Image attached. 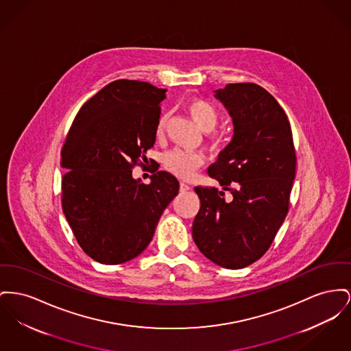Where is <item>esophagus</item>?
Instances as JSON below:
<instances>
[{"mask_svg": "<svg viewBox=\"0 0 351 351\" xmlns=\"http://www.w3.org/2000/svg\"><path fill=\"white\" fill-rule=\"evenodd\" d=\"M189 189H191V186H188V184L183 183V182L180 183V191H182V192H186V191H189Z\"/></svg>", "mask_w": 351, "mask_h": 351, "instance_id": "34e87169", "label": "esophagus"}]
</instances>
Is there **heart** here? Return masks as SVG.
Returning a JSON list of instances; mask_svg holds the SVG:
<instances>
[{"label":"heart","instance_id":"1","mask_svg":"<svg viewBox=\"0 0 351 351\" xmlns=\"http://www.w3.org/2000/svg\"><path fill=\"white\" fill-rule=\"evenodd\" d=\"M186 110L195 123L197 124L203 131H212L219 122V112L215 106L203 101V99H192L186 104ZM165 117H162L156 123V136L160 138L165 134ZM165 169L172 175L188 179L191 178L204 163V158L199 152L186 151V149H172L167 152L163 159Z\"/></svg>","mask_w":351,"mask_h":351}]
</instances>
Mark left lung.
I'll return each mask as SVG.
<instances>
[{
  "instance_id": "obj_1",
  "label": "left lung",
  "mask_w": 351,
  "mask_h": 351,
  "mask_svg": "<svg viewBox=\"0 0 351 351\" xmlns=\"http://www.w3.org/2000/svg\"><path fill=\"white\" fill-rule=\"evenodd\" d=\"M215 93L232 117L233 138L208 168L223 189L195 188L192 237L212 263L241 269L265 254L282 226L297 158L288 117L265 88L229 83Z\"/></svg>"
}]
</instances>
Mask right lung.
<instances>
[{
	"label": "right lung",
	"instance_id": "right-lung-1",
	"mask_svg": "<svg viewBox=\"0 0 351 351\" xmlns=\"http://www.w3.org/2000/svg\"><path fill=\"white\" fill-rule=\"evenodd\" d=\"M165 91L141 81L108 83L83 104L66 136L63 213L83 252L101 264L139 256L179 193L167 171L156 169L149 184L132 178L155 143Z\"/></svg>",
	"mask_w": 351,
	"mask_h": 351
}]
</instances>
